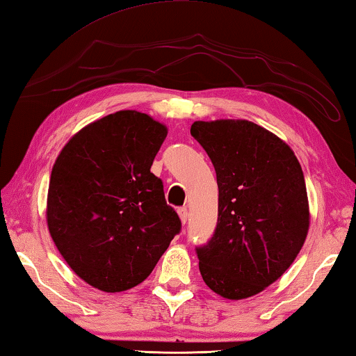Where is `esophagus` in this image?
Listing matches in <instances>:
<instances>
[{
    "instance_id": "obj_1",
    "label": "esophagus",
    "mask_w": 356,
    "mask_h": 356,
    "mask_svg": "<svg viewBox=\"0 0 356 356\" xmlns=\"http://www.w3.org/2000/svg\"><path fill=\"white\" fill-rule=\"evenodd\" d=\"M178 216H179V220H181L183 225H186V222H188V217H189V213H188V208L183 207L178 209Z\"/></svg>"
}]
</instances>
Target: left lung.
<instances>
[{"instance_id": "1", "label": "left lung", "mask_w": 356, "mask_h": 356, "mask_svg": "<svg viewBox=\"0 0 356 356\" xmlns=\"http://www.w3.org/2000/svg\"><path fill=\"white\" fill-rule=\"evenodd\" d=\"M191 134L213 161L219 186L216 232L197 248L203 282L228 300L253 297L289 269L307 239L302 165L288 143L248 120H198Z\"/></svg>"}]
</instances>
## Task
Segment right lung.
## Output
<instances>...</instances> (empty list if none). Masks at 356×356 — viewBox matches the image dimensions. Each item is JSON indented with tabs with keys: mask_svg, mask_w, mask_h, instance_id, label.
<instances>
[{
	"mask_svg": "<svg viewBox=\"0 0 356 356\" xmlns=\"http://www.w3.org/2000/svg\"><path fill=\"white\" fill-rule=\"evenodd\" d=\"M165 136L148 114L118 111L79 129L56 158L48 232L92 288L114 294L142 283L181 229L149 172Z\"/></svg>",
	"mask_w": 356,
	"mask_h": 356,
	"instance_id": "right-lung-1",
	"label": "right lung"
}]
</instances>
